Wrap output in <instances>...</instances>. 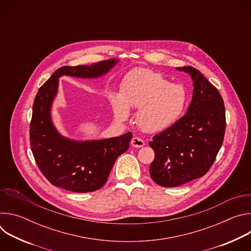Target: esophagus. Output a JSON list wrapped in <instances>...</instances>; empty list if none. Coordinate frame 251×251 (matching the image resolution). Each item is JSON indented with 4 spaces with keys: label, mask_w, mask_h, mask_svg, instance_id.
Listing matches in <instances>:
<instances>
[{
    "label": "esophagus",
    "mask_w": 251,
    "mask_h": 251,
    "mask_svg": "<svg viewBox=\"0 0 251 251\" xmlns=\"http://www.w3.org/2000/svg\"><path fill=\"white\" fill-rule=\"evenodd\" d=\"M131 145L135 148H141L145 145V142L139 137H133L131 140Z\"/></svg>",
    "instance_id": "1"
}]
</instances>
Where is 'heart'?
<instances>
[{"mask_svg": "<svg viewBox=\"0 0 251 251\" xmlns=\"http://www.w3.org/2000/svg\"><path fill=\"white\" fill-rule=\"evenodd\" d=\"M109 100L117 120L129 117V107L138 108V126L144 132L158 133L173 126L182 116L187 91L180 84L170 83L158 71L137 68L124 78L120 94L110 95Z\"/></svg>", "mask_w": 251, "mask_h": 251, "instance_id": "obj_1", "label": "heart"}]
</instances>
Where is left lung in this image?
<instances>
[{"label": "left lung", "instance_id": "1", "mask_svg": "<svg viewBox=\"0 0 251 251\" xmlns=\"http://www.w3.org/2000/svg\"><path fill=\"white\" fill-rule=\"evenodd\" d=\"M177 69L192 76L193 99L186 115L149 143L155 152L151 177L166 188L182 186L208 172L223 145L226 124L219 90L195 67Z\"/></svg>", "mask_w": 251, "mask_h": 251}]
</instances>
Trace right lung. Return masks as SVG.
<instances>
[{
	"mask_svg": "<svg viewBox=\"0 0 251 251\" xmlns=\"http://www.w3.org/2000/svg\"><path fill=\"white\" fill-rule=\"evenodd\" d=\"M116 62L117 59H108L91 65L62 66L35 95L29 125L30 149L39 169L51 185L75 193L97 191L105 185L116 159L128 150L131 132L105 140L77 142L62 137L50 118L58 77L94 78L106 74Z\"/></svg>",
	"mask_w": 251,
	"mask_h": 251,
	"instance_id": "right-lung-1",
	"label": "right lung"
}]
</instances>
